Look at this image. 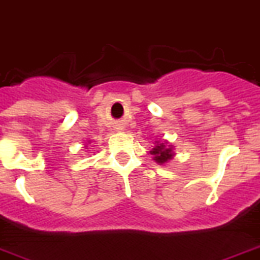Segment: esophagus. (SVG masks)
Masks as SVG:
<instances>
[{
	"instance_id": "esophagus-1",
	"label": "esophagus",
	"mask_w": 260,
	"mask_h": 260,
	"mask_svg": "<svg viewBox=\"0 0 260 260\" xmlns=\"http://www.w3.org/2000/svg\"><path fill=\"white\" fill-rule=\"evenodd\" d=\"M117 131H123V126H119V128H117Z\"/></svg>"
}]
</instances>
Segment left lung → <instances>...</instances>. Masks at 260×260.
I'll use <instances>...</instances> for the list:
<instances>
[{
    "mask_svg": "<svg viewBox=\"0 0 260 260\" xmlns=\"http://www.w3.org/2000/svg\"><path fill=\"white\" fill-rule=\"evenodd\" d=\"M149 153L153 156V160L156 161L157 164H167L169 162V160H172L174 157L173 152V145L168 143L167 140L160 143V141H156L154 143V147L152 148V150H149Z\"/></svg>",
    "mask_w": 260,
    "mask_h": 260,
    "instance_id": "obj_1",
    "label": "left lung"
}]
</instances>
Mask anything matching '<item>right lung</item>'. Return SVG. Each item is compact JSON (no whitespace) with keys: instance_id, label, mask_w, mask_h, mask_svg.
<instances>
[{"instance_id":"obj_1","label":"right lung","mask_w":260,"mask_h":260,"mask_svg":"<svg viewBox=\"0 0 260 260\" xmlns=\"http://www.w3.org/2000/svg\"><path fill=\"white\" fill-rule=\"evenodd\" d=\"M89 143H91V141H88V144H89ZM86 147H87V145H86Z\"/></svg>"}]
</instances>
